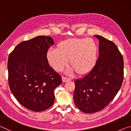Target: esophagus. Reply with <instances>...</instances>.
Returning <instances> with one entry per match:
<instances>
[{
  "label": "esophagus",
  "mask_w": 131,
  "mask_h": 131,
  "mask_svg": "<svg viewBox=\"0 0 131 131\" xmlns=\"http://www.w3.org/2000/svg\"><path fill=\"white\" fill-rule=\"evenodd\" d=\"M62 81L63 82V83H65V82H67L68 81H70V79L67 78V77H64V76L62 77Z\"/></svg>",
  "instance_id": "esophagus-1"
}]
</instances>
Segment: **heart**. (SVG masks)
Listing matches in <instances>:
<instances>
[{
    "label": "heart",
    "instance_id": "1",
    "mask_svg": "<svg viewBox=\"0 0 131 131\" xmlns=\"http://www.w3.org/2000/svg\"><path fill=\"white\" fill-rule=\"evenodd\" d=\"M98 48L91 38L66 39L57 44L56 49H50L46 54L51 67L57 71L62 70L67 65L77 74L83 76L89 73L96 64Z\"/></svg>",
    "mask_w": 131,
    "mask_h": 131
}]
</instances>
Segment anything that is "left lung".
Here are the masks:
<instances>
[{"label": "left lung", "instance_id": "obj_1", "mask_svg": "<svg viewBox=\"0 0 131 131\" xmlns=\"http://www.w3.org/2000/svg\"><path fill=\"white\" fill-rule=\"evenodd\" d=\"M96 64L82 78L75 80L74 102L85 113H94L107 106L119 91L124 77L123 55L113 42L101 36Z\"/></svg>", "mask_w": 131, "mask_h": 131}]
</instances>
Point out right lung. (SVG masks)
I'll return each mask as SVG.
<instances>
[{
  "mask_svg": "<svg viewBox=\"0 0 131 131\" xmlns=\"http://www.w3.org/2000/svg\"><path fill=\"white\" fill-rule=\"evenodd\" d=\"M54 44L50 36H39L21 42L8 56V84L12 94L24 107L42 112L55 100L54 90L62 83L60 75L46 57Z\"/></svg>",
  "mask_w": 131,
  "mask_h": 131,
  "instance_id": "obj_1",
  "label": "right lung"
}]
</instances>
